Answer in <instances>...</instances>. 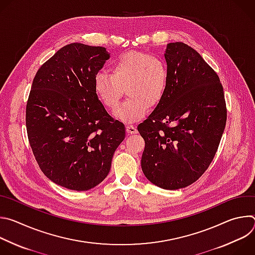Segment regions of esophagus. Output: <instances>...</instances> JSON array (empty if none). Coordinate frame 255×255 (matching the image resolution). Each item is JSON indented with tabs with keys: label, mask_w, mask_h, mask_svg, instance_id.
<instances>
[{
	"label": "esophagus",
	"mask_w": 255,
	"mask_h": 255,
	"mask_svg": "<svg viewBox=\"0 0 255 255\" xmlns=\"http://www.w3.org/2000/svg\"><path fill=\"white\" fill-rule=\"evenodd\" d=\"M126 131H127L128 134H136L137 133V129L133 125H127L126 126Z\"/></svg>",
	"instance_id": "obj_1"
}]
</instances>
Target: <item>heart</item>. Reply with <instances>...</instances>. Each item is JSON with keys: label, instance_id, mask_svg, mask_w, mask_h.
<instances>
[{"label": "heart", "instance_id": "obj_1", "mask_svg": "<svg viewBox=\"0 0 255 255\" xmlns=\"http://www.w3.org/2000/svg\"><path fill=\"white\" fill-rule=\"evenodd\" d=\"M110 70L111 75L98 72L94 91L106 108L115 110L125 90L128 99L115 111V117L122 122L142 119L148 106H156L166 92L168 70L160 56L128 51L112 62Z\"/></svg>", "mask_w": 255, "mask_h": 255}]
</instances>
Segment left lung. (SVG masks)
I'll list each match as a JSON object with an SVG mask.
<instances>
[{
  "instance_id": "left-lung-1",
  "label": "left lung",
  "mask_w": 255,
  "mask_h": 255,
  "mask_svg": "<svg viewBox=\"0 0 255 255\" xmlns=\"http://www.w3.org/2000/svg\"><path fill=\"white\" fill-rule=\"evenodd\" d=\"M164 57L166 92L137 129L145 141L144 175L172 191L192 185L209 167L227 110L219 77L195 49L183 42L168 43Z\"/></svg>"
}]
</instances>
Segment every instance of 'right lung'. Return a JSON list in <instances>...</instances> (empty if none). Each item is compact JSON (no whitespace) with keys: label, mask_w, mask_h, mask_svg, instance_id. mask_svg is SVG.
I'll return each mask as SVG.
<instances>
[{"label":"right lung","mask_w":255,"mask_h":255,"mask_svg":"<svg viewBox=\"0 0 255 255\" xmlns=\"http://www.w3.org/2000/svg\"><path fill=\"white\" fill-rule=\"evenodd\" d=\"M110 54L105 47L70 43L36 74L26 107L30 146L43 173L72 191H89L106 178L125 126L94 91Z\"/></svg>","instance_id":"1"}]
</instances>
